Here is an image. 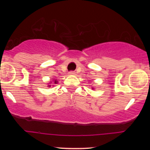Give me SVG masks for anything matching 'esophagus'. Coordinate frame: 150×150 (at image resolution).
Returning a JSON list of instances; mask_svg holds the SVG:
<instances>
[{
	"instance_id": "1",
	"label": "esophagus",
	"mask_w": 150,
	"mask_h": 150,
	"mask_svg": "<svg viewBox=\"0 0 150 150\" xmlns=\"http://www.w3.org/2000/svg\"><path fill=\"white\" fill-rule=\"evenodd\" d=\"M69 74L70 75H75V73L74 71H70V72H69Z\"/></svg>"
}]
</instances>
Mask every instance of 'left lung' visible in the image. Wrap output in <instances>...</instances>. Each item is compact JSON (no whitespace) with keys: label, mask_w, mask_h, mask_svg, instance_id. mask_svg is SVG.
<instances>
[{"label":"left lung","mask_w":150,"mask_h":150,"mask_svg":"<svg viewBox=\"0 0 150 150\" xmlns=\"http://www.w3.org/2000/svg\"><path fill=\"white\" fill-rule=\"evenodd\" d=\"M92 89H94V87H92Z\"/></svg>","instance_id":"left-lung-1"}]
</instances>
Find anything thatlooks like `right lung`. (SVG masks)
<instances>
[{
    "label": "right lung",
    "mask_w": 150,
    "mask_h": 150,
    "mask_svg": "<svg viewBox=\"0 0 150 150\" xmlns=\"http://www.w3.org/2000/svg\"><path fill=\"white\" fill-rule=\"evenodd\" d=\"M51 82H51H51H50L49 83H48V85H47L48 87H51V85H50V84H51ZM53 83H54V84H57V83H58V81L56 80H55L53 81Z\"/></svg>",
    "instance_id": "right-lung-1"
}]
</instances>
